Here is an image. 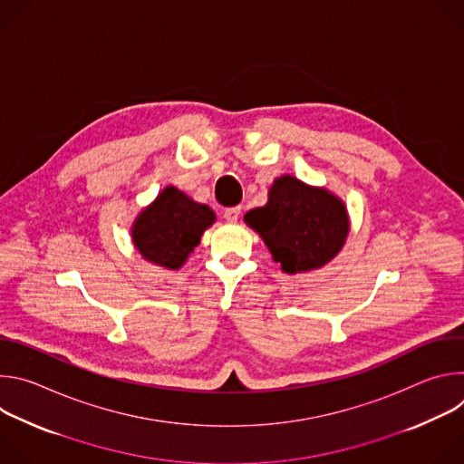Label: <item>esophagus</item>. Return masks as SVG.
I'll return each instance as SVG.
<instances>
[{
	"instance_id": "1",
	"label": "esophagus",
	"mask_w": 464,
	"mask_h": 464,
	"mask_svg": "<svg viewBox=\"0 0 464 464\" xmlns=\"http://www.w3.org/2000/svg\"><path fill=\"white\" fill-rule=\"evenodd\" d=\"M240 213H242V208H240V206H237V208H229V209H226V211H224V218H226L227 222H237V220H238V217H240Z\"/></svg>"
}]
</instances>
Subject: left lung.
<instances>
[{
    "instance_id": "left-lung-1",
    "label": "left lung",
    "mask_w": 464,
    "mask_h": 464,
    "mask_svg": "<svg viewBox=\"0 0 464 464\" xmlns=\"http://www.w3.org/2000/svg\"><path fill=\"white\" fill-rule=\"evenodd\" d=\"M244 222L290 276L323 268L343 249L351 231L347 206L340 196L292 174L276 178L266 206L247 211Z\"/></svg>"
}]
</instances>
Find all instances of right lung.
Instances as JSON below:
<instances>
[{
  "mask_svg": "<svg viewBox=\"0 0 464 464\" xmlns=\"http://www.w3.org/2000/svg\"><path fill=\"white\" fill-rule=\"evenodd\" d=\"M217 222L215 211L194 202L174 185H167L154 202L140 211L130 235L147 262L165 270H179L202 235Z\"/></svg>",
  "mask_w": 464,
  "mask_h": 464,
  "instance_id": "right-lung-1",
  "label": "right lung"
}]
</instances>
